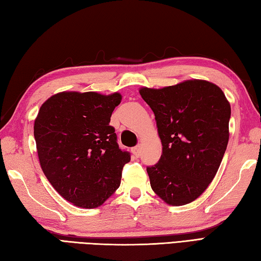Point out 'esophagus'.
Segmentation results:
<instances>
[{
    "instance_id": "1",
    "label": "esophagus",
    "mask_w": 261,
    "mask_h": 261,
    "mask_svg": "<svg viewBox=\"0 0 261 261\" xmlns=\"http://www.w3.org/2000/svg\"><path fill=\"white\" fill-rule=\"evenodd\" d=\"M141 149H142V148H141L140 145H137L136 147L132 148V153H134L136 157H139L140 154H141Z\"/></svg>"
}]
</instances>
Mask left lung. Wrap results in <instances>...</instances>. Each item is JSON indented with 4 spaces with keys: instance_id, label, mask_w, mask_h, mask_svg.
I'll list each match as a JSON object with an SVG mask.
<instances>
[{
    "instance_id": "left-lung-1",
    "label": "left lung",
    "mask_w": 261,
    "mask_h": 261,
    "mask_svg": "<svg viewBox=\"0 0 261 261\" xmlns=\"http://www.w3.org/2000/svg\"><path fill=\"white\" fill-rule=\"evenodd\" d=\"M140 95L150 107L163 143L159 162L148 166L153 192L175 206L191 203L206 190L229 141L231 108L219 86L186 81Z\"/></svg>"
}]
</instances>
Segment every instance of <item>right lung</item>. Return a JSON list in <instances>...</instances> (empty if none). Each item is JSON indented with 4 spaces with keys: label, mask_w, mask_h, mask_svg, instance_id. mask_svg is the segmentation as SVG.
I'll return each mask as SVG.
<instances>
[{
    "label": "right lung",
    "mask_w": 261,
    "mask_h": 261,
    "mask_svg": "<svg viewBox=\"0 0 261 261\" xmlns=\"http://www.w3.org/2000/svg\"><path fill=\"white\" fill-rule=\"evenodd\" d=\"M119 93L63 92L41 105L33 126L43 174L76 206L95 208L118 190L129 151L118 145L111 115Z\"/></svg>",
    "instance_id": "1"
}]
</instances>
